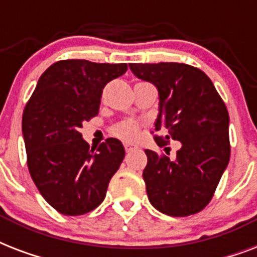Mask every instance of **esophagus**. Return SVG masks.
<instances>
[{
    "label": "esophagus",
    "instance_id": "34e87169",
    "mask_svg": "<svg viewBox=\"0 0 257 257\" xmlns=\"http://www.w3.org/2000/svg\"><path fill=\"white\" fill-rule=\"evenodd\" d=\"M124 147H125V151H126V152H132L133 149H136V147H135V145H132V144H124Z\"/></svg>",
    "mask_w": 257,
    "mask_h": 257
}]
</instances>
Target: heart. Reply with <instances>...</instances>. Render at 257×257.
<instances>
[{
  "mask_svg": "<svg viewBox=\"0 0 257 257\" xmlns=\"http://www.w3.org/2000/svg\"><path fill=\"white\" fill-rule=\"evenodd\" d=\"M139 131H140V125L135 121H122L112 129V133L121 140L133 141L139 135Z\"/></svg>",
  "mask_w": 257,
  "mask_h": 257,
  "instance_id": "heart-1",
  "label": "heart"
}]
</instances>
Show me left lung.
Returning <instances> with one entry per match:
<instances>
[{
  "label": "left lung",
  "instance_id": "8db88e82",
  "mask_svg": "<svg viewBox=\"0 0 257 257\" xmlns=\"http://www.w3.org/2000/svg\"><path fill=\"white\" fill-rule=\"evenodd\" d=\"M129 68L159 90L155 131L167 135L155 136L157 145L163 148L171 139L181 143L175 160L145 149L143 177L149 201L173 217L195 215L213 197L231 156L227 106L211 78L195 66L160 62Z\"/></svg>",
  "mask_w": 257,
  "mask_h": 257
}]
</instances>
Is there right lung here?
<instances>
[{"instance_id": "obj_1", "label": "right lung", "mask_w": 257, "mask_h": 257, "mask_svg": "<svg viewBox=\"0 0 257 257\" xmlns=\"http://www.w3.org/2000/svg\"><path fill=\"white\" fill-rule=\"evenodd\" d=\"M126 64L62 60L41 74L22 114L28 168L42 197L57 212L78 216L102 203L124 160L117 139L89 147L80 128L98 114L102 89Z\"/></svg>"}]
</instances>
